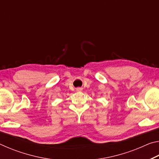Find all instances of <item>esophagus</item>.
Listing matches in <instances>:
<instances>
[{
	"instance_id": "obj_1",
	"label": "esophagus",
	"mask_w": 159,
	"mask_h": 159,
	"mask_svg": "<svg viewBox=\"0 0 159 159\" xmlns=\"http://www.w3.org/2000/svg\"><path fill=\"white\" fill-rule=\"evenodd\" d=\"M76 90L77 91H81L82 90V88H76Z\"/></svg>"
}]
</instances>
